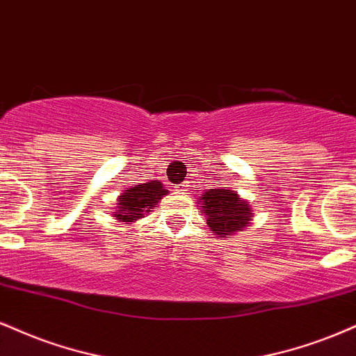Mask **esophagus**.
<instances>
[{"label": "esophagus", "mask_w": 356, "mask_h": 356, "mask_svg": "<svg viewBox=\"0 0 356 356\" xmlns=\"http://www.w3.org/2000/svg\"><path fill=\"white\" fill-rule=\"evenodd\" d=\"M177 189H179V191H182V189H184V186H179V187H177Z\"/></svg>", "instance_id": "esophagus-1"}]
</instances>
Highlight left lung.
<instances>
[{
  "label": "left lung",
  "instance_id": "1",
  "mask_svg": "<svg viewBox=\"0 0 356 356\" xmlns=\"http://www.w3.org/2000/svg\"><path fill=\"white\" fill-rule=\"evenodd\" d=\"M197 204H200V212L205 216L209 229L220 238L242 232L250 225L254 217L250 202L242 199L238 192L227 187L205 191L200 194Z\"/></svg>",
  "mask_w": 356,
  "mask_h": 356
}]
</instances>
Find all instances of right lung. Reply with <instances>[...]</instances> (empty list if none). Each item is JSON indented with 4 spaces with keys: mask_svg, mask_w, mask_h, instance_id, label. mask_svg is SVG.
<instances>
[{
    "mask_svg": "<svg viewBox=\"0 0 356 356\" xmlns=\"http://www.w3.org/2000/svg\"><path fill=\"white\" fill-rule=\"evenodd\" d=\"M169 194L164 184L161 181H149L145 184H137L131 189L122 191L121 195H118L115 200L113 217L119 222H136L144 219L152 209L157 207L161 199Z\"/></svg>",
    "mask_w": 356,
    "mask_h": 356,
    "instance_id": "1",
    "label": "right lung"
}]
</instances>
